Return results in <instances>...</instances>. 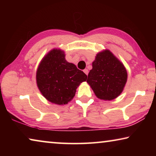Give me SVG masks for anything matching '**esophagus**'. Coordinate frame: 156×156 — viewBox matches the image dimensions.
<instances>
[{
	"label": "esophagus",
	"instance_id": "1",
	"mask_svg": "<svg viewBox=\"0 0 156 156\" xmlns=\"http://www.w3.org/2000/svg\"><path fill=\"white\" fill-rule=\"evenodd\" d=\"M83 72H84V73H85V74H87V75L88 73H89V71H88L87 69H84L83 70Z\"/></svg>",
	"mask_w": 156,
	"mask_h": 156
}]
</instances>
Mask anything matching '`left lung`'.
<instances>
[{
    "label": "left lung",
    "instance_id": "8db88e82",
    "mask_svg": "<svg viewBox=\"0 0 156 156\" xmlns=\"http://www.w3.org/2000/svg\"><path fill=\"white\" fill-rule=\"evenodd\" d=\"M127 80L125 66L109 50L97 54L87 80L98 98L112 100L122 93Z\"/></svg>",
    "mask_w": 156,
    "mask_h": 156
}]
</instances>
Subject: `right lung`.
I'll return each instance as SVG.
<instances>
[{"mask_svg": "<svg viewBox=\"0 0 156 156\" xmlns=\"http://www.w3.org/2000/svg\"><path fill=\"white\" fill-rule=\"evenodd\" d=\"M87 76L73 63L65 60L60 49L50 51L39 65L36 83L43 96L49 102L65 105L74 97L76 89Z\"/></svg>", "mask_w": 156, "mask_h": 156, "instance_id": "1", "label": "right lung"}]
</instances>
